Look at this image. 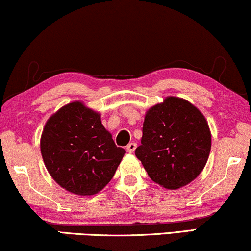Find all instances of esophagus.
<instances>
[{"instance_id": "esophagus-1", "label": "esophagus", "mask_w": 251, "mask_h": 251, "mask_svg": "<svg viewBox=\"0 0 251 251\" xmlns=\"http://www.w3.org/2000/svg\"><path fill=\"white\" fill-rule=\"evenodd\" d=\"M135 149H136V143H134V142L129 143L128 147H126V151L130 152V154H132V152L135 151Z\"/></svg>"}]
</instances>
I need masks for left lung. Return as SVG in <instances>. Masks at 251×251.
I'll return each instance as SVG.
<instances>
[{"label": "left lung", "instance_id": "obj_1", "mask_svg": "<svg viewBox=\"0 0 251 251\" xmlns=\"http://www.w3.org/2000/svg\"><path fill=\"white\" fill-rule=\"evenodd\" d=\"M136 157L152 181L175 190L194 181L207 164L211 132L200 109L181 97L168 96L144 116Z\"/></svg>", "mask_w": 251, "mask_h": 251}]
</instances>
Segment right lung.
I'll return each mask as SVG.
<instances>
[{"instance_id":"obj_1","label":"right lung","mask_w":251,"mask_h":251,"mask_svg":"<svg viewBox=\"0 0 251 251\" xmlns=\"http://www.w3.org/2000/svg\"><path fill=\"white\" fill-rule=\"evenodd\" d=\"M40 148L52 179L79 196L100 193L126 154L125 149L115 146L102 125L101 114L81 101L68 103L49 117Z\"/></svg>"}]
</instances>
